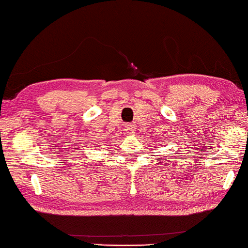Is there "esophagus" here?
<instances>
[{
  "instance_id": "obj_1",
  "label": "esophagus",
  "mask_w": 248,
  "mask_h": 248,
  "mask_svg": "<svg viewBox=\"0 0 248 248\" xmlns=\"http://www.w3.org/2000/svg\"><path fill=\"white\" fill-rule=\"evenodd\" d=\"M126 132H127V133H130V134H134L135 133L134 125H127V126H126Z\"/></svg>"
}]
</instances>
